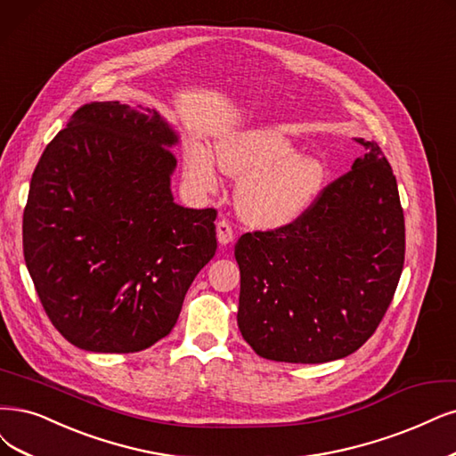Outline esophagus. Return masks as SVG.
<instances>
[{
  "label": "esophagus",
  "mask_w": 456,
  "mask_h": 456,
  "mask_svg": "<svg viewBox=\"0 0 456 456\" xmlns=\"http://www.w3.org/2000/svg\"><path fill=\"white\" fill-rule=\"evenodd\" d=\"M216 234H217V240L222 246H227L234 240V231L227 219H219V222L216 224Z\"/></svg>",
  "instance_id": "34e87169"
}]
</instances>
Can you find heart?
<instances>
[{
    "label": "heart",
    "instance_id": "obj_1",
    "mask_svg": "<svg viewBox=\"0 0 456 456\" xmlns=\"http://www.w3.org/2000/svg\"><path fill=\"white\" fill-rule=\"evenodd\" d=\"M222 171L240 178L237 205L257 227L289 225L305 214L325 182V165L314 156H297L293 142L271 127L225 134L216 144ZM214 154L200 144L188 150L185 168L202 191L217 188Z\"/></svg>",
    "mask_w": 456,
    "mask_h": 456
}]
</instances>
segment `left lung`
Here are the masks:
<instances>
[{
  "instance_id": "1",
  "label": "left lung",
  "mask_w": 456,
  "mask_h": 456,
  "mask_svg": "<svg viewBox=\"0 0 456 456\" xmlns=\"http://www.w3.org/2000/svg\"><path fill=\"white\" fill-rule=\"evenodd\" d=\"M293 224L246 232L239 329L259 357L317 364L351 355L381 323L406 254L393 168L376 142Z\"/></svg>"
}]
</instances>
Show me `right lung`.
I'll use <instances>...</instances> for the list:
<instances>
[{"label": "right lung", "mask_w": 456, "mask_h": 456, "mask_svg": "<svg viewBox=\"0 0 456 456\" xmlns=\"http://www.w3.org/2000/svg\"><path fill=\"white\" fill-rule=\"evenodd\" d=\"M176 131L118 101L80 107L48 142L24 208V259L50 322L95 353H134L173 330L216 254L217 212L175 202Z\"/></svg>", "instance_id": "1"}]
</instances>
